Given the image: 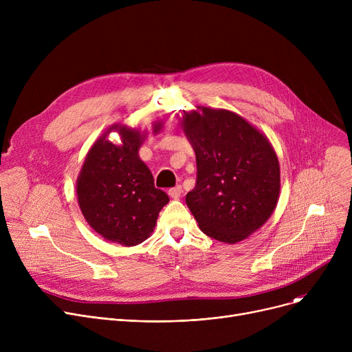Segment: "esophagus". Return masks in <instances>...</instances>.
Segmentation results:
<instances>
[{"label":"esophagus","instance_id":"1","mask_svg":"<svg viewBox=\"0 0 352 352\" xmlns=\"http://www.w3.org/2000/svg\"><path fill=\"white\" fill-rule=\"evenodd\" d=\"M181 192H182L181 186H175V187H173V188H170V190H168V194H170V197H171V198H179Z\"/></svg>","mask_w":352,"mask_h":352}]
</instances>
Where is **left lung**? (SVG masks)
I'll use <instances>...</instances> for the list:
<instances>
[{
	"instance_id": "obj_1",
	"label": "left lung",
	"mask_w": 352,
	"mask_h": 352,
	"mask_svg": "<svg viewBox=\"0 0 352 352\" xmlns=\"http://www.w3.org/2000/svg\"><path fill=\"white\" fill-rule=\"evenodd\" d=\"M197 160L186 202L201 231L238 243L271 217L280 195V164L271 144L243 117L202 107L182 116Z\"/></svg>"
}]
</instances>
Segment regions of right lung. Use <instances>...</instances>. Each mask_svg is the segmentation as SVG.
I'll list each match as a JSON object with an SVG mask.
<instances>
[{
    "instance_id": "add662e5",
    "label": "right lung",
    "mask_w": 352,
    "mask_h": 352,
    "mask_svg": "<svg viewBox=\"0 0 352 352\" xmlns=\"http://www.w3.org/2000/svg\"><path fill=\"white\" fill-rule=\"evenodd\" d=\"M122 144L104 134L89 150L77 182V195L87 223L108 241L133 247L153 232L162 207L170 201L155 188L148 166L140 160L142 137L137 129L113 126ZM161 124L154 125V133Z\"/></svg>"
}]
</instances>
